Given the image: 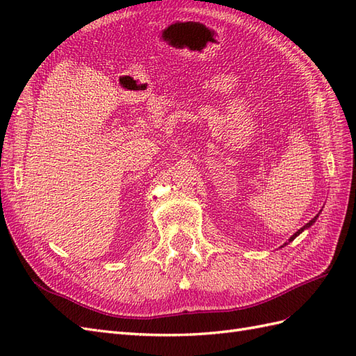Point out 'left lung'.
<instances>
[{
	"instance_id": "1",
	"label": "left lung",
	"mask_w": 356,
	"mask_h": 356,
	"mask_svg": "<svg viewBox=\"0 0 356 356\" xmlns=\"http://www.w3.org/2000/svg\"><path fill=\"white\" fill-rule=\"evenodd\" d=\"M317 216H318V215H316V216L313 218V220H312V221H309V222H307V224H305V225L302 227V229H300V230H298V232H296V233H295L293 236H291V238L289 239V242H291V241H293V239L296 238V236H299V234H300V233H302V232H304L305 229H308V227H312V225H313V224L316 222V220H317Z\"/></svg>"
}]
</instances>
